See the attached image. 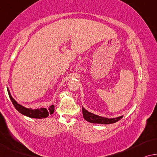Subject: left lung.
Here are the masks:
<instances>
[{
	"instance_id": "left-lung-1",
	"label": "left lung",
	"mask_w": 157,
	"mask_h": 157,
	"mask_svg": "<svg viewBox=\"0 0 157 157\" xmlns=\"http://www.w3.org/2000/svg\"><path fill=\"white\" fill-rule=\"evenodd\" d=\"M82 114H83V117L86 121L89 122L90 123H94V124H113L117 122H118L119 120H120L123 117V116L117 117L114 118H107L104 117H101L97 114H94L92 112H88L87 109H85V108L82 107Z\"/></svg>"
}]
</instances>
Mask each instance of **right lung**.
I'll return each mask as SVG.
<instances>
[{"instance_id": "right-lung-1", "label": "right lung", "mask_w": 157, "mask_h": 157, "mask_svg": "<svg viewBox=\"0 0 157 157\" xmlns=\"http://www.w3.org/2000/svg\"><path fill=\"white\" fill-rule=\"evenodd\" d=\"M7 90L8 92V95L10 97V100H11L12 103L14 105L17 111L20 113H21L23 115L27 116L28 117L30 118H35V119H43L48 117L50 114H53L55 110V106L53 105H50L48 108L41 107V108H37V109H31V108H26L24 106L20 105L17 103L16 101L14 100L11 94L8 87H7Z\"/></svg>"}]
</instances>
